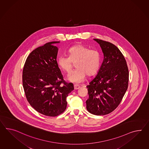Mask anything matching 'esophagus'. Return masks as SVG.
<instances>
[{"label":"esophagus","mask_w":149,"mask_h":149,"mask_svg":"<svg viewBox=\"0 0 149 149\" xmlns=\"http://www.w3.org/2000/svg\"><path fill=\"white\" fill-rule=\"evenodd\" d=\"M80 88V86L79 85H77V84H74V88L75 90H77V89H79Z\"/></svg>","instance_id":"obj_1"}]
</instances>
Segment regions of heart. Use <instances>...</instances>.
<instances>
[{
	"label": "heart",
	"instance_id": "1",
	"mask_svg": "<svg viewBox=\"0 0 149 149\" xmlns=\"http://www.w3.org/2000/svg\"><path fill=\"white\" fill-rule=\"evenodd\" d=\"M69 57L61 56L58 58L57 63L61 69L69 73L76 64L77 69L68 75L71 81L80 83L83 81L86 74L92 76L98 71L101 63V55L96 49H90L82 44L71 47L68 51Z\"/></svg>",
	"mask_w": 149,
	"mask_h": 149
}]
</instances>
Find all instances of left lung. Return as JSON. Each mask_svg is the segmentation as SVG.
Masks as SVG:
<instances>
[{
	"instance_id": "left-lung-1",
	"label": "left lung",
	"mask_w": 149,
	"mask_h": 149,
	"mask_svg": "<svg viewBox=\"0 0 149 149\" xmlns=\"http://www.w3.org/2000/svg\"><path fill=\"white\" fill-rule=\"evenodd\" d=\"M102 48L104 60L99 72L86 86L89 98L86 109L92 114L105 115L121 102L128 88L129 73L126 60L111 42L94 39Z\"/></svg>"
}]
</instances>
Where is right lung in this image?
I'll use <instances>...</instances> for the list:
<instances>
[{
	"label": "right lung",
	"mask_w": 149,
	"mask_h": 149,
	"mask_svg": "<svg viewBox=\"0 0 149 149\" xmlns=\"http://www.w3.org/2000/svg\"><path fill=\"white\" fill-rule=\"evenodd\" d=\"M47 42L32 51L27 58L23 70V85L31 106L50 117L61 115L67 107L66 97L74 90L72 83L64 80L58 67V48Z\"/></svg>",
	"instance_id": "1"
}]
</instances>
